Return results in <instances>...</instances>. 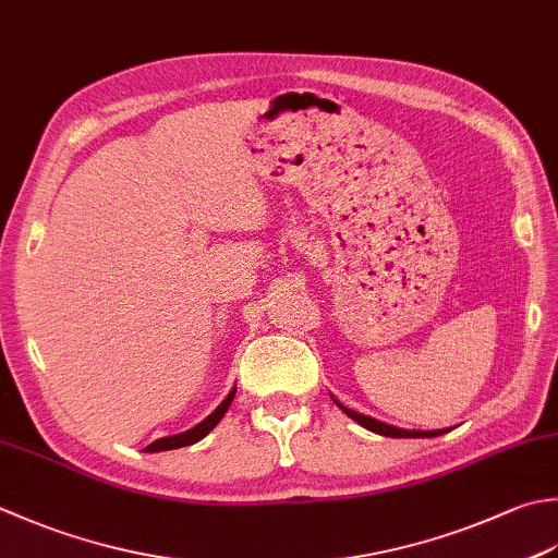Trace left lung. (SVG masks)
Instances as JSON below:
<instances>
[{
    "instance_id": "left-lung-1",
    "label": "left lung",
    "mask_w": 558,
    "mask_h": 558,
    "mask_svg": "<svg viewBox=\"0 0 558 558\" xmlns=\"http://www.w3.org/2000/svg\"><path fill=\"white\" fill-rule=\"evenodd\" d=\"M333 399V397H331ZM336 401V399H333ZM336 407L341 409L345 416H351L355 423L363 425V428L373 430L377 435H387V438H438V435H445L447 428L442 430H403V428H397V425H389V423H381L377 418H369V416H363V413L357 411H351L348 407H343L341 401H336Z\"/></svg>"
}]
</instances>
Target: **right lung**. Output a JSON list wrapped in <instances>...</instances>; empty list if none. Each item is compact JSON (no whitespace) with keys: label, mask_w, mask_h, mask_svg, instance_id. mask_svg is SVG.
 <instances>
[{"label":"right lung","mask_w":558,"mask_h":558,"mask_svg":"<svg viewBox=\"0 0 558 558\" xmlns=\"http://www.w3.org/2000/svg\"><path fill=\"white\" fill-rule=\"evenodd\" d=\"M234 395H236V387L229 391V395L225 397V401L220 403V407H217L210 416H207L205 421H201L198 425H193L191 430H185V433H177V435H167V438H159V440H155L151 445H147L145 447V452H163V450H179V447H189V445H193V442H198V440H203L207 433H210L217 423L222 421V416L227 413V409H229V403H232V399H234Z\"/></svg>","instance_id":"right-lung-1"}]
</instances>
